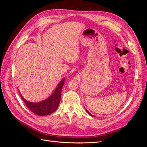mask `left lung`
<instances>
[{
    "label": "left lung",
    "mask_w": 147,
    "mask_h": 147,
    "mask_svg": "<svg viewBox=\"0 0 147 147\" xmlns=\"http://www.w3.org/2000/svg\"><path fill=\"white\" fill-rule=\"evenodd\" d=\"M85 110H86V112H87V113H88L89 115H91V116H92V117H94V115H92V114H91V113H90V112H88V110H87L86 109H85Z\"/></svg>",
    "instance_id": "obj_1"
}]
</instances>
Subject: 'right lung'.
I'll return each instance as SVG.
<instances>
[{
	"mask_svg": "<svg viewBox=\"0 0 147 147\" xmlns=\"http://www.w3.org/2000/svg\"><path fill=\"white\" fill-rule=\"evenodd\" d=\"M64 80L65 78L62 79L52 94L46 99L40 102H29L26 100L20 94H20L22 99L31 112L39 116L48 115L55 112L58 108L61 97V90L64 84Z\"/></svg>",
	"mask_w": 147,
	"mask_h": 147,
	"instance_id": "1",
	"label": "right lung"
}]
</instances>
